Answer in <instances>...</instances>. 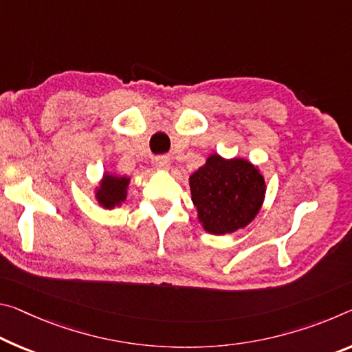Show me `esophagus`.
I'll use <instances>...</instances> for the list:
<instances>
[{
	"label": "esophagus",
	"mask_w": 352,
	"mask_h": 352,
	"mask_svg": "<svg viewBox=\"0 0 352 352\" xmlns=\"http://www.w3.org/2000/svg\"><path fill=\"white\" fill-rule=\"evenodd\" d=\"M169 164H170L169 156L161 155V156H156V158H155V166L158 167V169H169Z\"/></svg>",
	"instance_id": "esophagus-1"
}]
</instances>
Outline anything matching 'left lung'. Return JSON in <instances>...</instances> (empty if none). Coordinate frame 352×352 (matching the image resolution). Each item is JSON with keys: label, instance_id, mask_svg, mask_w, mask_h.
<instances>
[{"label": "left lung", "instance_id": "8db88e82", "mask_svg": "<svg viewBox=\"0 0 352 352\" xmlns=\"http://www.w3.org/2000/svg\"><path fill=\"white\" fill-rule=\"evenodd\" d=\"M192 202L206 232L232 233L246 227L258 213L265 197V178L246 160L211 155L189 177Z\"/></svg>", "mask_w": 352, "mask_h": 352}]
</instances>
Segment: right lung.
Here are the masks:
<instances>
[{"label":"right lung","mask_w":352,"mask_h":352,"mask_svg":"<svg viewBox=\"0 0 352 352\" xmlns=\"http://www.w3.org/2000/svg\"><path fill=\"white\" fill-rule=\"evenodd\" d=\"M128 178L125 177H114L106 174L103 177L102 185H100L97 191V199L104 208H114L116 205H120L124 202L126 196V186H128Z\"/></svg>","instance_id":"right-lung-1"}]
</instances>
